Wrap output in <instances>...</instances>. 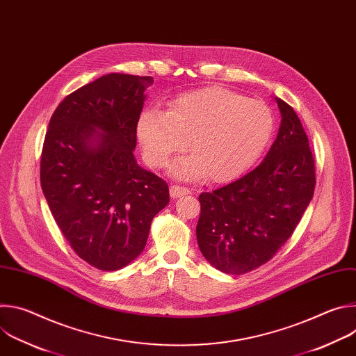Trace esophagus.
Here are the masks:
<instances>
[{
  "instance_id": "esophagus-1",
  "label": "esophagus",
  "mask_w": 356,
  "mask_h": 356,
  "mask_svg": "<svg viewBox=\"0 0 356 356\" xmlns=\"http://www.w3.org/2000/svg\"><path fill=\"white\" fill-rule=\"evenodd\" d=\"M169 193L173 198H177V197H181V195H186V194H190V188L187 187H183V186H177V184H173L170 186L169 188Z\"/></svg>"
}]
</instances>
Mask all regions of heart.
Wrapping results in <instances>:
<instances>
[{
    "label": "heart",
    "instance_id": "obj_1",
    "mask_svg": "<svg viewBox=\"0 0 356 356\" xmlns=\"http://www.w3.org/2000/svg\"><path fill=\"white\" fill-rule=\"evenodd\" d=\"M270 110L222 87H207L175 97L168 111H142L136 124L146 162L168 165L188 140L191 158L179 161V177L202 173L209 181L225 183L245 173L264 154L273 134Z\"/></svg>",
    "mask_w": 356,
    "mask_h": 356
}]
</instances>
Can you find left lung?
<instances>
[{"instance_id": "obj_1", "label": "left lung", "mask_w": 356, "mask_h": 356, "mask_svg": "<svg viewBox=\"0 0 356 356\" xmlns=\"http://www.w3.org/2000/svg\"><path fill=\"white\" fill-rule=\"evenodd\" d=\"M279 134L264 162L243 177L201 193L195 234L214 268L243 275L269 262L291 236L314 194L316 163L294 110L276 98Z\"/></svg>"}]
</instances>
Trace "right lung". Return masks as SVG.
Returning a JSON list of instances; mask_svg holds the SVG:
<instances>
[{
  "instance_id": "add662e5",
  "label": "right lung",
  "mask_w": 356,
  "mask_h": 356,
  "mask_svg": "<svg viewBox=\"0 0 356 356\" xmlns=\"http://www.w3.org/2000/svg\"><path fill=\"white\" fill-rule=\"evenodd\" d=\"M154 79L110 73L69 94L49 121L40 186L72 249L99 270H118L143 250L168 183L134 156L143 91Z\"/></svg>"
}]
</instances>
